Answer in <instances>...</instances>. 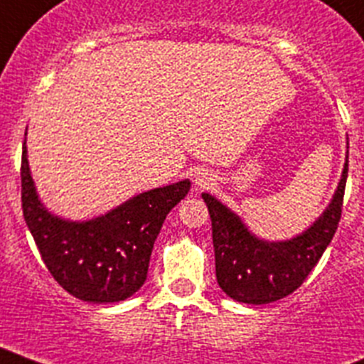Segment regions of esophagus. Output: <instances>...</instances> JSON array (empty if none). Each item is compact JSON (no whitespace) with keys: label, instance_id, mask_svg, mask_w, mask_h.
Masks as SVG:
<instances>
[{"label":"esophagus","instance_id":"34e87169","mask_svg":"<svg viewBox=\"0 0 364 364\" xmlns=\"http://www.w3.org/2000/svg\"><path fill=\"white\" fill-rule=\"evenodd\" d=\"M212 183H214V178H212V174H208L206 170L196 174V185H198L199 188H206V186H210Z\"/></svg>","mask_w":364,"mask_h":364}]
</instances>
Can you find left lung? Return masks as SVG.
Here are the masks:
<instances>
[{
  "label": "left lung",
  "mask_w": 364,
  "mask_h": 364,
  "mask_svg": "<svg viewBox=\"0 0 364 364\" xmlns=\"http://www.w3.org/2000/svg\"><path fill=\"white\" fill-rule=\"evenodd\" d=\"M348 156L341 181L326 210L303 234L287 241H264L252 234L230 208L203 194L212 219L215 277L232 299L267 304L283 299L303 284L332 241L341 219Z\"/></svg>",
  "instance_id": "8db88e82"
}]
</instances>
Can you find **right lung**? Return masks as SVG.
Wrapping results in <instances>:
<instances>
[{"label":"right lung","instance_id":"add662e5","mask_svg":"<svg viewBox=\"0 0 364 364\" xmlns=\"http://www.w3.org/2000/svg\"><path fill=\"white\" fill-rule=\"evenodd\" d=\"M188 190L190 181L183 179L143 192L100 218L67 221L39 201L23 143V218L52 277L88 303H117L143 287L163 221Z\"/></svg>","mask_w":364,"mask_h":364}]
</instances>
